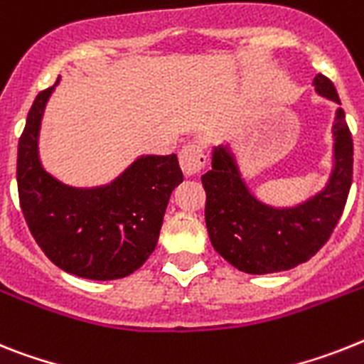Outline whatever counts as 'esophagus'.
<instances>
[{
    "label": "esophagus",
    "mask_w": 364,
    "mask_h": 364,
    "mask_svg": "<svg viewBox=\"0 0 364 364\" xmlns=\"http://www.w3.org/2000/svg\"><path fill=\"white\" fill-rule=\"evenodd\" d=\"M206 165V154H204V146L197 141L189 143L180 152V167L184 171L186 176H193L203 171Z\"/></svg>",
    "instance_id": "34e87169"
}]
</instances>
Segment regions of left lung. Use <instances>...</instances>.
I'll return each instance as SVG.
<instances>
[{"label": "left lung", "mask_w": 364, "mask_h": 364, "mask_svg": "<svg viewBox=\"0 0 364 364\" xmlns=\"http://www.w3.org/2000/svg\"><path fill=\"white\" fill-rule=\"evenodd\" d=\"M318 95L341 104L329 77L312 81ZM335 164L326 188L292 208L264 204L249 191L229 146L212 152V169L200 176L206 191L204 219L210 242L221 257L251 275L284 272L322 249L346 206L353 173V141L344 109L333 122Z\"/></svg>", "instance_id": "1"}]
</instances>
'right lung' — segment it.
Instances as JSON below:
<instances>
[{"label":"right lung","mask_w":364,"mask_h":364,"mask_svg":"<svg viewBox=\"0 0 364 364\" xmlns=\"http://www.w3.org/2000/svg\"><path fill=\"white\" fill-rule=\"evenodd\" d=\"M55 85L38 92L18 141L20 208L57 268L92 281L122 279L156 249L169 197L184 175L176 154H169L141 156L100 188H72L53 178L38 158V130Z\"/></svg>","instance_id":"1"}]
</instances>
